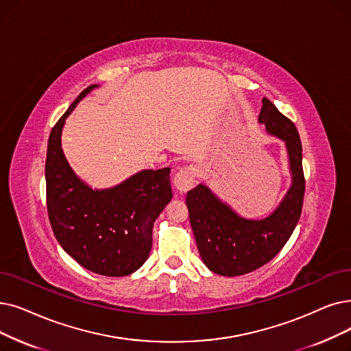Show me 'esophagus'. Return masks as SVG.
Listing matches in <instances>:
<instances>
[{"mask_svg": "<svg viewBox=\"0 0 351 351\" xmlns=\"http://www.w3.org/2000/svg\"><path fill=\"white\" fill-rule=\"evenodd\" d=\"M196 179L195 167H182V169L175 175L173 185L179 192H188L193 188Z\"/></svg>", "mask_w": 351, "mask_h": 351, "instance_id": "1", "label": "esophagus"}]
</instances>
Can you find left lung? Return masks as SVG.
<instances>
[{"label":"left lung","mask_w":351,"mask_h":351,"mask_svg":"<svg viewBox=\"0 0 351 351\" xmlns=\"http://www.w3.org/2000/svg\"><path fill=\"white\" fill-rule=\"evenodd\" d=\"M258 121L269 134L284 141L288 152L293 182L278 208L264 219H247L202 184L186 195L197 251L212 272L225 277L243 276L269 263L291 237L302 209L306 179L295 125L267 97Z\"/></svg>","instance_id":"obj_1"}]
</instances>
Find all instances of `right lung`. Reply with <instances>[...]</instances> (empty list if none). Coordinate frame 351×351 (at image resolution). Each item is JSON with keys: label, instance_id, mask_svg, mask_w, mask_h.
<instances>
[{"label": "right lung", "instance_id": "right-lung-1", "mask_svg": "<svg viewBox=\"0 0 351 351\" xmlns=\"http://www.w3.org/2000/svg\"><path fill=\"white\" fill-rule=\"evenodd\" d=\"M97 84L84 88L51 129L45 191L53 232L86 269L123 277L139 269L152 248V228L172 199L171 167L146 169L109 189H91L73 172L62 149L67 116Z\"/></svg>", "mask_w": 351, "mask_h": 351}]
</instances>
